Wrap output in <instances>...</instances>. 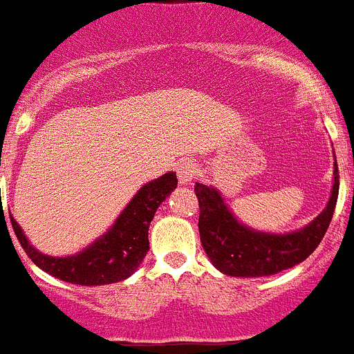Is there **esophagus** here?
Masks as SVG:
<instances>
[{
    "label": "esophagus",
    "mask_w": 354,
    "mask_h": 354,
    "mask_svg": "<svg viewBox=\"0 0 354 354\" xmlns=\"http://www.w3.org/2000/svg\"><path fill=\"white\" fill-rule=\"evenodd\" d=\"M196 174H198V163H194L193 160H183L177 165V177L180 184H189Z\"/></svg>",
    "instance_id": "34e87169"
}]
</instances>
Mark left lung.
Wrapping results in <instances>:
<instances>
[{"label":"left lung","mask_w":354,"mask_h":354,"mask_svg":"<svg viewBox=\"0 0 354 354\" xmlns=\"http://www.w3.org/2000/svg\"><path fill=\"white\" fill-rule=\"evenodd\" d=\"M200 205V241L219 272L232 277H265L302 263L323 241L339 196V168L333 165V186L323 212L304 228L291 233L256 232L242 225L219 191L196 183Z\"/></svg>","instance_id":"obj_1"}]
</instances>
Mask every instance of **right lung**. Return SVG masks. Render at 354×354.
<instances>
[{
  "label": "right lung",
  "instance_id": "right-lung-1",
  "mask_svg": "<svg viewBox=\"0 0 354 354\" xmlns=\"http://www.w3.org/2000/svg\"><path fill=\"white\" fill-rule=\"evenodd\" d=\"M177 187L175 171L142 186L113 225L91 245L73 256H48L35 249L10 216L12 228L26 254L37 267L54 277L80 286H102L128 279L140 267L149 251V225L161 203Z\"/></svg>",
  "mask_w": 354,
  "mask_h": 354
}]
</instances>
